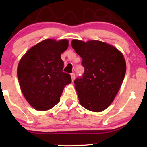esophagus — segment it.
Masks as SVG:
<instances>
[{"label": "esophagus", "mask_w": 147, "mask_h": 147, "mask_svg": "<svg viewBox=\"0 0 147 147\" xmlns=\"http://www.w3.org/2000/svg\"><path fill=\"white\" fill-rule=\"evenodd\" d=\"M71 78H72V82H73L74 81V79H75V74L74 73H71Z\"/></svg>", "instance_id": "obj_1"}]
</instances>
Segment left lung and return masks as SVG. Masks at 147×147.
I'll use <instances>...</instances> for the list:
<instances>
[{
  "label": "left lung",
  "mask_w": 147,
  "mask_h": 147,
  "mask_svg": "<svg viewBox=\"0 0 147 147\" xmlns=\"http://www.w3.org/2000/svg\"><path fill=\"white\" fill-rule=\"evenodd\" d=\"M82 57L84 72L74 81L79 103L94 112L105 110L114 100L125 76L124 56L117 48L99 41L72 40Z\"/></svg>",
  "instance_id": "8db88e82"
}]
</instances>
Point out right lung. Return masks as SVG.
Wrapping results in <instances>:
<instances>
[{"instance_id":"add662e5","label":"right lung","mask_w":147,"mask_h":147,"mask_svg":"<svg viewBox=\"0 0 147 147\" xmlns=\"http://www.w3.org/2000/svg\"><path fill=\"white\" fill-rule=\"evenodd\" d=\"M68 41L46 39L35 45L20 60L17 75L20 87L28 102L38 111L52 109L60 101L71 76L63 72L61 53Z\"/></svg>"}]
</instances>
